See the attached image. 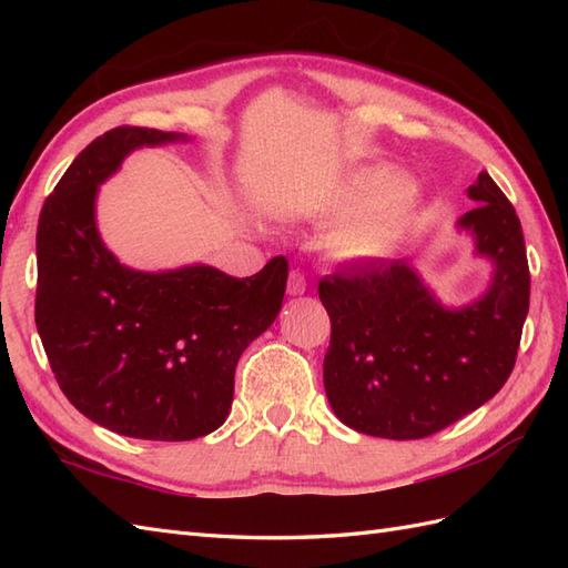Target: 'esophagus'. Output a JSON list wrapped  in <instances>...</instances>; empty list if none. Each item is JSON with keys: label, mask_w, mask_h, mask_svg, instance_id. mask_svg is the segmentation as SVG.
<instances>
[{"label": "esophagus", "mask_w": 568, "mask_h": 568, "mask_svg": "<svg viewBox=\"0 0 568 568\" xmlns=\"http://www.w3.org/2000/svg\"><path fill=\"white\" fill-rule=\"evenodd\" d=\"M305 291H307V281H305V275L300 273V271H293V273H291V277H287V295L297 297V295H305Z\"/></svg>", "instance_id": "1"}]
</instances>
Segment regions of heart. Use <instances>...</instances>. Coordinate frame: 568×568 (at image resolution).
<instances>
[{"instance_id":"obj_1","label":"heart","mask_w":568,"mask_h":568,"mask_svg":"<svg viewBox=\"0 0 568 568\" xmlns=\"http://www.w3.org/2000/svg\"><path fill=\"white\" fill-rule=\"evenodd\" d=\"M336 220H358L336 232L329 248L342 263H373L400 248L425 216L413 178L390 165H364L346 175L329 202Z\"/></svg>"}]
</instances>
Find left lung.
Returning <instances> with one entry per match:
<instances>
[{
	"instance_id": "8db88e82",
	"label": "left lung",
	"mask_w": 568,
	"mask_h": 568,
	"mask_svg": "<svg viewBox=\"0 0 568 568\" xmlns=\"http://www.w3.org/2000/svg\"><path fill=\"white\" fill-rule=\"evenodd\" d=\"M456 232L490 263L486 291L444 305L409 261H378L322 277L332 320L324 390L346 427L381 439H422L474 413L515 366L529 310L523 226L480 171Z\"/></svg>"
}]
</instances>
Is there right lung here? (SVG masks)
I'll list each match as a JSON object with an SVG mask.
<instances>
[{
	"label": "right lung",
	"mask_w": 568,
	"mask_h": 568,
	"mask_svg": "<svg viewBox=\"0 0 568 568\" xmlns=\"http://www.w3.org/2000/svg\"><path fill=\"white\" fill-rule=\"evenodd\" d=\"M187 141L143 126L106 131L60 178L36 234V327L60 390L134 439L187 442L224 425L239 356L275 322L287 283L283 256L232 277L207 263L136 271L106 248L100 185L134 151Z\"/></svg>",
	"instance_id": "right-lung-1"
}]
</instances>
